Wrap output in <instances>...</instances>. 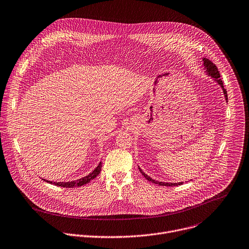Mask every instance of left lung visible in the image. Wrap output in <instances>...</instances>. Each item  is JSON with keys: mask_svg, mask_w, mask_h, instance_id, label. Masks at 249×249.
<instances>
[{"mask_svg": "<svg viewBox=\"0 0 249 249\" xmlns=\"http://www.w3.org/2000/svg\"><path fill=\"white\" fill-rule=\"evenodd\" d=\"M203 65H205V67L207 69V72H208L213 78H214V80L221 86V88H222V90H223L224 96H225V98H227V100H228V92H227V90H225V89L223 88V83H222V80L220 79V74H219V72H218V70H217L216 65L213 64L210 59H207V58H203ZM139 170H140L141 174L146 178V179H148L149 182L154 183V184H156V185L166 186V187H174V186L183 185V183H175V184H174V183H162V182H158V180H155V179L151 178L148 175H146L140 168H139Z\"/></svg>", "mask_w": 249, "mask_h": 249, "instance_id": "obj_1", "label": "left lung"}]
</instances>
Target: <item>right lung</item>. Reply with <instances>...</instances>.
I'll return each instance as SVG.
<instances>
[{
  "instance_id": "right-lung-1",
  "label": "right lung",
  "mask_w": 249,
  "mask_h": 249,
  "mask_svg": "<svg viewBox=\"0 0 249 249\" xmlns=\"http://www.w3.org/2000/svg\"><path fill=\"white\" fill-rule=\"evenodd\" d=\"M101 167H102V165H101V163H99V165L96 167V169H95L91 174H89L88 176H86V177H84V178H80V179L73 180V182H67V183H53V182H49V180H47V182L50 183V184H53V185H55V186H57V187H63V188L80 187V186H83V185L89 183L90 180L93 179L94 178H96V176H98L99 173H100V171H101ZM43 180H46V179H43Z\"/></svg>"
}]
</instances>
